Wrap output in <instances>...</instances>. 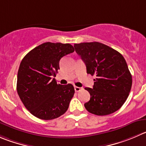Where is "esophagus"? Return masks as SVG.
Returning a JSON list of instances; mask_svg holds the SVG:
<instances>
[{
  "label": "esophagus",
  "mask_w": 146,
  "mask_h": 146,
  "mask_svg": "<svg viewBox=\"0 0 146 146\" xmlns=\"http://www.w3.org/2000/svg\"><path fill=\"white\" fill-rule=\"evenodd\" d=\"M82 90L81 87H74V90H75L76 92H80V90Z\"/></svg>",
  "instance_id": "esophagus-1"
}]
</instances>
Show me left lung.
I'll list each match as a JSON object with an SVG mask.
<instances>
[{
  "mask_svg": "<svg viewBox=\"0 0 146 146\" xmlns=\"http://www.w3.org/2000/svg\"><path fill=\"white\" fill-rule=\"evenodd\" d=\"M75 51L87 67V73L95 76L92 88L85 87L90 100L84 107L90 113L107 115L120 109L132 87V75L123 55L99 42L75 44Z\"/></svg>",
  "mask_w": 146,
  "mask_h": 146,
  "instance_id": "left-lung-1",
  "label": "left lung"
}]
</instances>
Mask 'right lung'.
Masks as SVG:
<instances>
[{"label": "right lung", "instance_id": "obj_1", "mask_svg": "<svg viewBox=\"0 0 146 146\" xmlns=\"http://www.w3.org/2000/svg\"><path fill=\"white\" fill-rule=\"evenodd\" d=\"M74 51L69 44L46 42L22 59L17 76V92L26 109L42 120H53L66 112L74 94L71 84L56 83L59 61Z\"/></svg>", "mask_w": 146, "mask_h": 146}]
</instances>
